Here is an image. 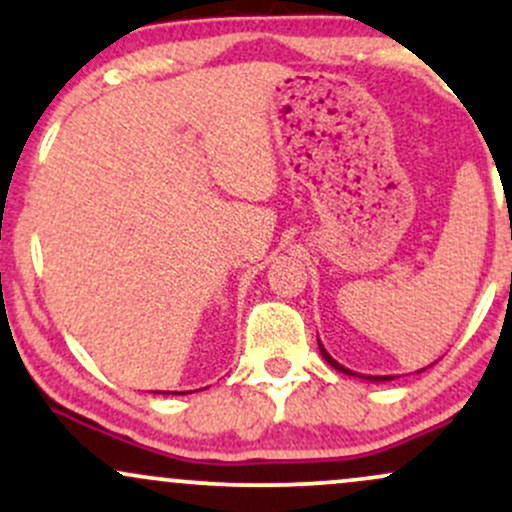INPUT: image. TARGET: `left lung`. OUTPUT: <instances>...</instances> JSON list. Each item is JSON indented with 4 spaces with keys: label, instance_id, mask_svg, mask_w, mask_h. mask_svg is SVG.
Listing matches in <instances>:
<instances>
[{
    "label": "left lung",
    "instance_id": "left-lung-1",
    "mask_svg": "<svg viewBox=\"0 0 512 512\" xmlns=\"http://www.w3.org/2000/svg\"><path fill=\"white\" fill-rule=\"evenodd\" d=\"M317 346H320V354H322V358H325L327 363H330V366L334 368V370H339V373H344V375H358V378H363V380H370V383H387V380H392V375H361V373H354V370H349V368H344L342 363L339 361H334V358L327 354L325 351V346L320 344V339H317ZM426 368H421V370H416V373H424Z\"/></svg>",
    "mask_w": 512,
    "mask_h": 512
}]
</instances>
